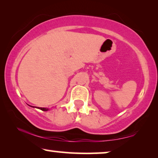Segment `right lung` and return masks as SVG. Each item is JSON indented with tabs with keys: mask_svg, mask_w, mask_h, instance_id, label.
<instances>
[{
	"mask_svg": "<svg viewBox=\"0 0 158 158\" xmlns=\"http://www.w3.org/2000/svg\"><path fill=\"white\" fill-rule=\"evenodd\" d=\"M31 106V107H35V106ZM38 109H40V110H42V111H48V110H49V109H48V108H40V107H39L38 108Z\"/></svg>",
	"mask_w": 158,
	"mask_h": 158,
	"instance_id": "obj_1",
	"label": "right lung"
}]
</instances>
